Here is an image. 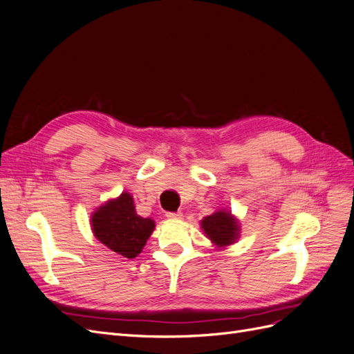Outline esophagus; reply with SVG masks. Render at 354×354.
<instances>
[{
	"instance_id": "34e87169",
	"label": "esophagus",
	"mask_w": 354,
	"mask_h": 354,
	"mask_svg": "<svg viewBox=\"0 0 354 354\" xmlns=\"http://www.w3.org/2000/svg\"><path fill=\"white\" fill-rule=\"evenodd\" d=\"M165 216H167V218H169V220H178V218H181V216H183V214H181V212L178 211V212H167Z\"/></svg>"
}]
</instances>
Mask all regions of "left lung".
Returning <instances> with one entry per match:
<instances>
[{"label": "left lung", "instance_id": "8db88e82", "mask_svg": "<svg viewBox=\"0 0 354 354\" xmlns=\"http://www.w3.org/2000/svg\"><path fill=\"white\" fill-rule=\"evenodd\" d=\"M201 227L205 232L207 238L217 245L218 248L234 243L239 238L241 226L238 220L229 211H217L201 221Z\"/></svg>", "mask_w": 354, "mask_h": 354}]
</instances>
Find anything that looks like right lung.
<instances>
[{
	"label": "right lung",
	"mask_w": 354,
	"mask_h": 354,
	"mask_svg": "<svg viewBox=\"0 0 354 354\" xmlns=\"http://www.w3.org/2000/svg\"><path fill=\"white\" fill-rule=\"evenodd\" d=\"M91 229L94 236L109 250L125 259H134L152 234L155 221L138 216L133 196L122 192L121 196L108 201L93 212Z\"/></svg>",
	"instance_id": "obj_1"
}]
</instances>
